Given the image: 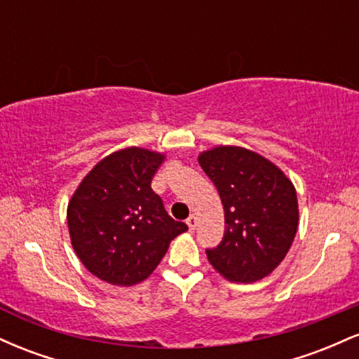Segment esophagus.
Instances as JSON below:
<instances>
[{
    "label": "esophagus",
    "instance_id": "esophagus-1",
    "mask_svg": "<svg viewBox=\"0 0 359 359\" xmlns=\"http://www.w3.org/2000/svg\"><path fill=\"white\" fill-rule=\"evenodd\" d=\"M187 226H189V231H194V229H196V226H197V221H196V216H189L187 217Z\"/></svg>",
    "mask_w": 359,
    "mask_h": 359
}]
</instances>
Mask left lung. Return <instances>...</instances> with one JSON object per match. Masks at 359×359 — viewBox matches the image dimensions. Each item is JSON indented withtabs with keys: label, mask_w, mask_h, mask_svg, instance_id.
Wrapping results in <instances>:
<instances>
[{
	"label": "left lung",
	"mask_w": 359,
	"mask_h": 359,
	"mask_svg": "<svg viewBox=\"0 0 359 359\" xmlns=\"http://www.w3.org/2000/svg\"><path fill=\"white\" fill-rule=\"evenodd\" d=\"M199 163L224 208V238L205 250L209 263L231 282L266 277L285 258L297 233L294 185L278 167L246 148H212L201 154Z\"/></svg>",
	"instance_id": "obj_1"
}]
</instances>
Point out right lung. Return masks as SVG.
Listing matches in <instances>:
<instances>
[{"label":"right lung","mask_w":359,"mask_h":359,"mask_svg":"<svg viewBox=\"0 0 359 359\" xmlns=\"http://www.w3.org/2000/svg\"><path fill=\"white\" fill-rule=\"evenodd\" d=\"M163 155L125 148L84 177L67 209L71 241L82 265L113 285H135L156 269L168 243L187 231L168 216L151 179Z\"/></svg>","instance_id":"1"}]
</instances>
